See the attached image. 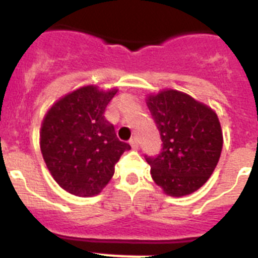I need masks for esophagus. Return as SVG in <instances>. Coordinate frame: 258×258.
Returning <instances> with one entry per match:
<instances>
[{"mask_svg": "<svg viewBox=\"0 0 258 258\" xmlns=\"http://www.w3.org/2000/svg\"><path fill=\"white\" fill-rule=\"evenodd\" d=\"M129 143H131V146H132V147H133L134 150L138 149V140H137L136 137H133V138H132V140L129 141Z\"/></svg>", "mask_w": 258, "mask_h": 258, "instance_id": "34e87169", "label": "esophagus"}]
</instances>
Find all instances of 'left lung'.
Masks as SVG:
<instances>
[{
  "label": "left lung",
  "mask_w": 258,
  "mask_h": 258,
  "mask_svg": "<svg viewBox=\"0 0 258 258\" xmlns=\"http://www.w3.org/2000/svg\"><path fill=\"white\" fill-rule=\"evenodd\" d=\"M146 101L163 142L160 154L145 156L152 179L170 197L199 190L222 151L217 115L211 107L173 89L149 95Z\"/></svg>",
  "instance_id": "left-lung-1"
}]
</instances>
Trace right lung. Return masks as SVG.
I'll return each mask as SVG.
<instances>
[{
    "instance_id": "obj_1",
    "label": "right lung",
    "mask_w": 258,
    "mask_h": 258,
    "mask_svg": "<svg viewBox=\"0 0 258 258\" xmlns=\"http://www.w3.org/2000/svg\"><path fill=\"white\" fill-rule=\"evenodd\" d=\"M116 93L94 85L80 88L52 104L42 121L40 146L47 169L72 195H98L112 178L120 156L131 150L104 117Z\"/></svg>"
}]
</instances>
